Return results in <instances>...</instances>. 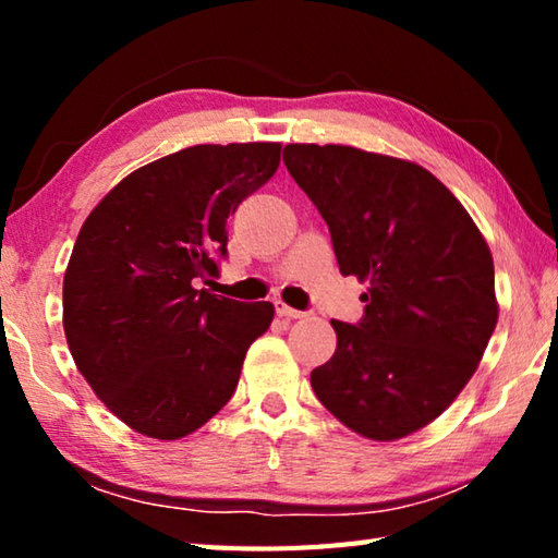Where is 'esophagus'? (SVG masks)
Here are the masks:
<instances>
[{"mask_svg": "<svg viewBox=\"0 0 558 558\" xmlns=\"http://www.w3.org/2000/svg\"><path fill=\"white\" fill-rule=\"evenodd\" d=\"M276 313H278V317H286V319H300V317H305V313H302V310L288 307L286 302H280V300H276Z\"/></svg>", "mask_w": 558, "mask_h": 558, "instance_id": "1", "label": "esophagus"}]
</instances>
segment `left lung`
I'll return each instance as SVG.
<instances>
[{"label":"left lung","mask_w":558,"mask_h":558,"mask_svg":"<svg viewBox=\"0 0 558 558\" xmlns=\"http://www.w3.org/2000/svg\"><path fill=\"white\" fill-rule=\"evenodd\" d=\"M342 276L364 280L356 325L310 374L347 428L396 440L428 426L475 374L497 325L495 266L475 221L428 169L344 145H288Z\"/></svg>","instance_id":"1"}]
</instances>
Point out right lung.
<instances>
[{"label":"right lung","instance_id":"1","mask_svg":"<svg viewBox=\"0 0 558 558\" xmlns=\"http://www.w3.org/2000/svg\"><path fill=\"white\" fill-rule=\"evenodd\" d=\"M278 165V143L186 147L122 179L83 223L63 278L65 339L132 430L184 438L233 396L272 305L199 282L219 276L229 216Z\"/></svg>","mask_w":558,"mask_h":558}]
</instances>
